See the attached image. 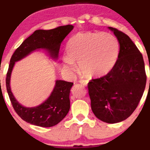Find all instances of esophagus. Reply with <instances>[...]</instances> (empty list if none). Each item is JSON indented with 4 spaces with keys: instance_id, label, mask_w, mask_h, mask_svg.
Listing matches in <instances>:
<instances>
[{
    "instance_id": "1",
    "label": "esophagus",
    "mask_w": 150,
    "mask_h": 150,
    "mask_svg": "<svg viewBox=\"0 0 150 150\" xmlns=\"http://www.w3.org/2000/svg\"><path fill=\"white\" fill-rule=\"evenodd\" d=\"M80 83L82 84V85L86 86V85H87V83H88V81L85 80H80Z\"/></svg>"
}]
</instances>
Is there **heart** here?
<instances>
[{
	"mask_svg": "<svg viewBox=\"0 0 150 150\" xmlns=\"http://www.w3.org/2000/svg\"><path fill=\"white\" fill-rule=\"evenodd\" d=\"M62 60L63 68L72 74L78 63L81 73L89 77H101L113 69L119 53V43L109 33L85 32L70 38Z\"/></svg>",
	"mask_w": 150,
	"mask_h": 150,
	"instance_id": "heart-1",
	"label": "heart"
}]
</instances>
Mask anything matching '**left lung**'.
I'll use <instances>...</instances> for the list:
<instances>
[{
	"label": "left lung",
	"instance_id": "obj_1",
	"mask_svg": "<svg viewBox=\"0 0 150 150\" xmlns=\"http://www.w3.org/2000/svg\"><path fill=\"white\" fill-rule=\"evenodd\" d=\"M120 45L113 69L88 83L91 108L97 118L108 123L128 118L140 102L145 89L147 75L142 53L130 38L109 27Z\"/></svg>",
	"mask_w": 150,
	"mask_h": 150
}]
</instances>
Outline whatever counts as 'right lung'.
Here are the masks:
<instances>
[{
    "instance_id": "right-lung-1",
    "label": "right lung",
    "mask_w": 150,
    "mask_h": 150,
    "mask_svg": "<svg viewBox=\"0 0 150 150\" xmlns=\"http://www.w3.org/2000/svg\"><path fill=\"white\" fill-rule=\"evenodd\" d=\"M73 26H61L53 30H36L15 50L10 58L6 75V88L13 107L18 116L27 123L40 127H52L61 122L69 111L70 92L73 82L56 80L52 93L46 100L35 107L27 108L15 99L10 87V75L15 62L20 61L37 49L49 51L50 56L57 59L61 42L73 30Z\"/></svg>"
}]
</instances>
